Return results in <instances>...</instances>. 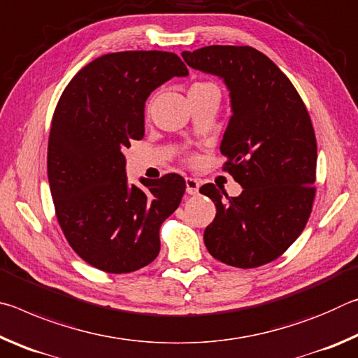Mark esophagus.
Instances as JSON below:
<instances>
[{"label": "esophagus", "mask_w": 358, "mask_h": 358, "mask_svg": "<svg viewBox=\"0 0 358 358\" xmlns=\"http://www.w3.org/2000/svg\"><path fill=\"white\" fill-rule=\"evenodd\" d=\"M199 187H201V183L196 178H186V192L189 196H196L199 194Z\"/></svg>", "instance_id": "34e87169"}]
</instances>
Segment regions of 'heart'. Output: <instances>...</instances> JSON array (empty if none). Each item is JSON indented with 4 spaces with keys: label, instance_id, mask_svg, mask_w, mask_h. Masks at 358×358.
<instances>
[{
    "label": "heart",
    "instance_id": "b5f03b06",
    "mask_svg": "<svg viewBox=\"0 0 358 358\" xmlns=\"http://www.w3.org/2000/svg\"><path fill=\"white\" fill-rule=\"evenodd\" d=\"M196 85H211V83H196Z\"/></svg>",
    "mask_w": 358,
    "mask_h": 358
}]
</instances>
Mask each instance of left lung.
<instances>
[{
	"mask_svg": "<svg viewBox=\"0 0 358 358\" xmlns=\"http://www.w3.org/2000/svg\"><path fill=\"white\" fill-rule=\"evenodd\" d=\"M181 57L227 85L232 117L222 171L243 187L238 197L211 183L199 189L216 205L205 246L222 264L256 268L286 252L310 220L317 162L310 113L287 76L250 45H208Z\"/></svg>",
	"mask_w": 358,
	"mask_h": 358,
	"instance_id": "obj_1",
	"label": "left lung"
}]
</instances>
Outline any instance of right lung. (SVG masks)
I'll list each match as a JSON object with an SVG mask.
<instances>
[{
    "label": "right lung",
    "instance_id": "obj_1",
    "mask_svg": "<svg viewBox=\"0 0 358 358\" xmlns=\"http://www.w3.org/2000/svg\"><path fill=\"white\" fill-rule=\"evenodd\" d=\"M187 76L178 55L159 50L107 53L72 77L52 118L47 175L59 227L85 262L131 273L161 250V224L178 208V173L128 185L123 151L145 134L150 93Z\"/></svg>",
    "mask_w": 358,
    "mask_h": 358
}]
</instances>
